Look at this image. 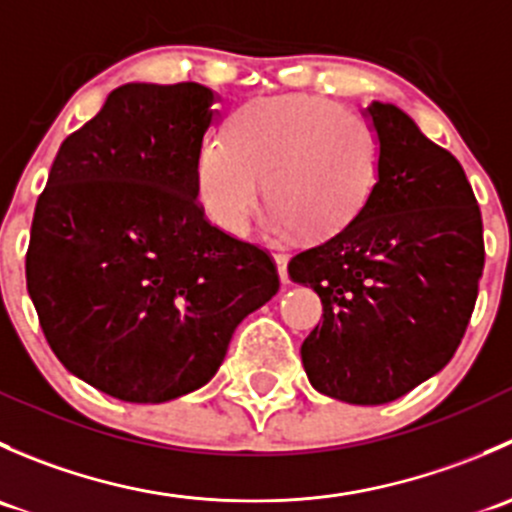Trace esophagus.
<instances>
[{
    "instance_id": "obj_1",
    "label": "esophagus",
    "mask_w": 512,
    "mask_h": 512,
    "mask_svg": "<svg viewBox=\"0 0 512 512\" xmlns=\"http://www.w3.org/2000/svg\"><path fill=\"white\" fill-rule=\"evenodd\" d=\"M275 265H277V275H280V282H282V285H287L289 277H287V255H285V252H277Z\"/></svg>"
}]
</instances>
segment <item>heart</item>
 <instances>
[{"instance_id":"1","label":"heart","mask_w":512,"mask_h":512,"mask_svg":"<svg viewBox=\"0 0 512 512\" xmlns=\"http://www.w3.org/2000/svg\"><path fill=\"white\" fill-rule=\"evenodd\" d=\"M266 188H261V178ZM376 178V138L364 118L319 96L262 98L242 108L230 136L205 138L195 185L208 218L242 235L272 200L267 235H332L361 210Z\"/></svg>"}]
</instances>
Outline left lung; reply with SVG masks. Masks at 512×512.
Wrapping results in <instances>:
<instances>
[{
	"mask_svg": "<svg viewBox=\"0 0 512 512\" xmlns=\"http://www.w3.org/2000/svg\"><path fill=\"white\" fill-rule=\"evenodd\" d=\"M376 183L347 227L287 265L312 287L322 324L302 344L319 394L379 406L456 354L483 275V220L461 163L394 103L364 108Z\"/></svg>",
	"mask_w": 512,
	"mask_h": 512,
	"instance_id": "1",
	"label": "left lung"
}]
</instances>
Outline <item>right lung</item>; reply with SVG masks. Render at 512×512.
Returning <instances> with one entry per match:
<instances>
[{"instance_id":"add662e5","label":"right lung","mask_w":512,"mask_h":512,"mask_svg":"<svg viewBox=\"0 0 512 512\" xmlns=\"http://www.w3.org/2000/svg\"><path fill=\"white\" fill-rule=\"evenodd\" d=\"M200 84H123L61 143L36 200L27 289L51 352L113 399L200 389L237 324L280 289L260 247L198 205L195 160L218 118Z\"/></svg>"}]
</instances>
